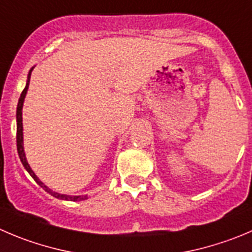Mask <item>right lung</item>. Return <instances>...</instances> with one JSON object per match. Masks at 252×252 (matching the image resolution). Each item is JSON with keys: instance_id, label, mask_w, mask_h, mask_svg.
<instances>
[{"instance_id": "right-lung-1", "label": "right lung", "mask_w": 252, "mask_h": 252, "mask_svg": "<svg viewBox=\"0 0 252 252\" xmlns=\"http://www.w3.org/2000/svg\"><path fill=\"white\" fill-rule=\"evenodd\" d=\"M33 68L31 69L30 73H28V78H27V84H26V88L23 89L22 94H21L20 100H18V105H17V151H18V156H20V159L22 162L23 167L26 168V171L32 176V178L44 189L47 193H49L50 195L56 196L58 199H63V200H71V202H79V200H85L88 199V195H66V194H61V193H57V191H53L52 189L48 188L44 183L39 181L37 176L34 174V172L32 171V168L30 167L27 162V158H26L25 155V148H23V124H22V109H23V102H25V97L26 94H27V90H28V86H30V80H31V74H32Z\"/></svg>"}]
</instances>
